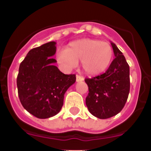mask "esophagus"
<instances>
[{"label": "esophagus", "instance_id": "obj_1", "mask_svg": "<svg viewBox=\"0 0 151 151\" xmlns=\"http://www.w3.org/2000/svg\"><path fill=\"white\" fill-rule=\"evenodd\" d=\"M82 81H84V77L80 76H78V75H76V82H82Z\"/></svg>", "mask_w": 151, "mask_h": 151}]
</instances>
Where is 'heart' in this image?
<instances>
[{
    "label": "heart",
    "mask_w": 151,
    "mask_h": 151,
    "mask_svg": "<svg viewBox=\"0 0 151 151\" xmlns=\"http://www.w3.org/2000/svg\"><path fill=\"white\" fill-rule=\"evenodd\" d=\"M113 50L107 42L99 40H77L69 43L65 50L57 53V60L66 69H73L81 61L86 74L95 76L104 73L111 63Z\"/></svg>",
    "instance_id": "heart-1"
}]
</instances>
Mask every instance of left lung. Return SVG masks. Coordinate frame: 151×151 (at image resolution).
Here are the masks:
<instances>
[{"label": "left lung", "instance_id": "left-lung-1", "mask_svg": "<svg viewBox=\"0 0 151 151\" xmlns=\"http://www.w3.org/2000/svg\"><path fill=\"white\" fill-rule=\"evenodd\" d=\"M116 58L104 74L86 78L88 86L85 103L89 112L99 119L118 114L125 106L130 90L129 66L122 52L111 42Z\"/></svg>", "mask_w": 151, "mask_h": 151}]
</instances>
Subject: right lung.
I'll return each mask as SVG.
<instances>
[{
    "label": "right lung",
    "mask_w": 151,
    "mask_h": 151,
    "mask_svg": "<svg viewBox=\"0 0 151 151\" xmlns=\"http://www.w3.org/2000/svg\"><path fill=\"white\" fill-rule=\"evenodd\" d=\"M55 41L29 50L19 65L17 88L20 102L29 113L38 119L57 115L63 105L64 94L76 82V75L61 73L57 60Z\"/></svg>",
    "instance_id": "1"
}]
</instances>
